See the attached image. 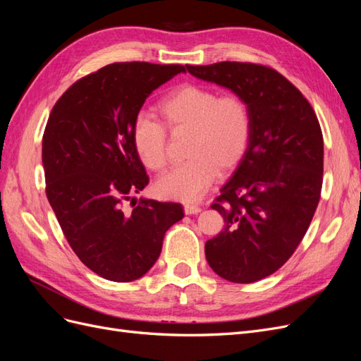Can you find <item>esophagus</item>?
<instances>
[{"instance_id":"1","label":"esophagus","mask_w":361,"mask_h":361,"mask_svg":"<svg viewBox=\"0 0 361 361\" xmlns=\"http://www.w3.org/2000/svg\"><path fill=\"white\" fill-rule=\"evenodd\" d=\"M183 211H185V214L187 215H194V214H199L202 209L199 206H195V204H185L183 206Z\"/></svg>"}]
</instances>
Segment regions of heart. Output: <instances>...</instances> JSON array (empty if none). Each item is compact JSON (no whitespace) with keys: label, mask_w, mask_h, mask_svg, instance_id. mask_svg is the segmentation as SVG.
<instances>
[{"label":"heart","mask_w":361,"mask_h":361,"mask_svg":"<svg viewBox=\"0 0 361 361\" xmlns=\"http://www.w3.org/2000/svg\"><path fill=\"white\" fill-rule=\"evenodd\" d=\"M158 111L170 130H190V159L159 178L155 192L169 200H199L216 173L232 170L245 154L251 129L248 106L236 94L218 96L209 87L183 84L164 97ZM164 125L154 117L141 116L130 133L138 159L152 171H161L167 164Z\"/></svg>","instance_id":"1"}]
</instances>
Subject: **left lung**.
<instances>
[{"mask_svg":"<svg viewBox=\"0 0 361 361\" xmlns=\"http://www.w3.org/2000/svg\"><path fill=\"white\" fill-rule=\"evenodd\" d=\"M245 101L251 129L245 154L211 207L224 218L204 255L233 283L265 279L286 264L319 203L324 140L313 108L285 76L260 64L185 66Z\"/></svg>","mask_w":361,"mask_h":361,"instance_id":"8db88e82","label":"left lung"}]
</instances>
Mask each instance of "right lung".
<instances>
[{
  "mask_svg": "<svg viewBox=\"0 0 361 361\" xmlns=\"http://www.w3.org/2000/svg\"><path fill=\"white\" fill-rule=\"evenodd\" d=\"M180 64L113 63L64 92L42 140L47 197L82 264L111 281H134L155 265L182 206L141 197L149 182L130 133L146 97ZM134 200V199H133Z\"/></svg>",
  "mask_w": 361,
  "mask_h": 361,
  "instance_id": "obj_1",
  "label": "right lung"
}]
</instances>
